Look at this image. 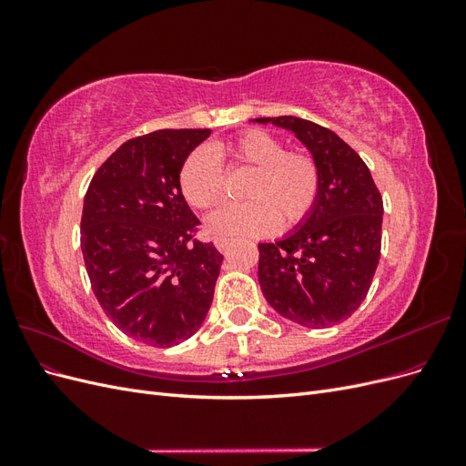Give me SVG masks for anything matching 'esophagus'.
<instances>
[{
  "label": "esophagus",
  "instance_id": "34e87169",
  "mask_svg": "<svg viewBox=\"0 0 466 466\" xmlns=\"http://www.w3.org/2000/svg\"><path fill=\"white\" fill-rule=\"evenodd\" d=\"M229 247H231V241H229V238H223V237L216 238V248H218L219 252H228V250H229Z\"/></svg>",
  "mask_w": 466,
  "mask_h": 466
}]
</instances>
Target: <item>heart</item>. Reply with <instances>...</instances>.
<instances>
[{"label": "heart", "instance_id": "heart-1", "mask_svg": "<svg viewBox=\"0 0 466 466\" xmlns=\"http://www.w3.org/2000/svg\"><path fill=\"white\" fill-rule=\"evenodd\" d=\"M218 157L229 167L250 168L243 188V204L214 211L206 229L214 237H262L301 223L315 208L320 190L317 163L305 153H288L278 137L264 130H247L218 149H194L180 167L178 187L185 200L198 208H214L225 192V177Z\"/></svg>", "mask_w": 466, "mask_h": 466}]
</instances>
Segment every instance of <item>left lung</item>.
Wrapping results in <instances>:
<instances>
[{
    "instance_id": "obj_1",
    "label": "left lung",
    "mask_w": 466,
    "mask_h": 466,
    "mask_svg": "<svg viewBox=\"0 0 466 466\" xmlns=\"http://www.w3.org/2000/svg\"><path fill=\"white\" fill-rule=\"evenodd\" d=\"M291 132L320 173L315 208L276 243H260L258 284L284 319L327 329L351 317L380 257L383 198L368 165L332 130L298 116L255 118Z\"/></svg>"
}]
</instances>
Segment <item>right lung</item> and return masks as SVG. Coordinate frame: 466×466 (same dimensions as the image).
Returning <instances> with one entry per match:
<instances>
[{
	"label": "right lung",
	"instance_id": "right-lung-1",
	"mask_svg": "<svg viewBox=\"0 0 466 466\" xmlns=\"http://www.w3.org/2000/svg\"><path fill=\"white\" fill-rule=\"evenodd\" d=\"M211 130H157L122 144L83 200L81 250L98 305L137 342L171 348L202 327L223 255L192 238L180 167Z\"/></svg>",
	"mask_w": 466,
	"mask_h": 466
}]
</instances>
